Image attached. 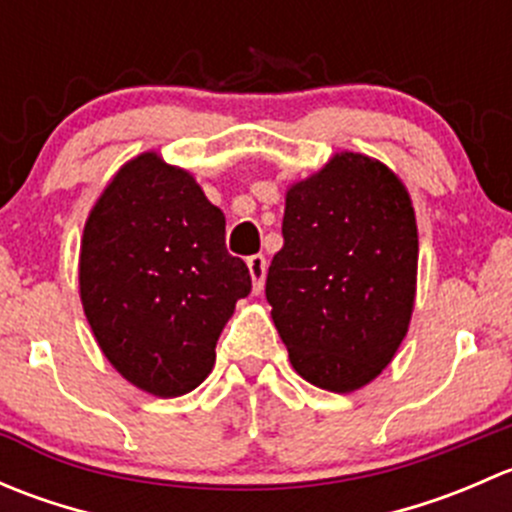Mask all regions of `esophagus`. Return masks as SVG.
I'll return each mask as SVG.
<instances>
[{
    "label": "esophagus",
    "mask_w": 512,
    "mask_h": 512,
    "mask_svg": "<svg viewBox=\"0 0 512 512\" xmlns=\"http://www.w3.org/2000/svg\"><path fill=\"white\" fill-rule=\"evenodd\" d=\"M247 267H250L252 292L260 294L262 287H265V275H267V260H265V255H252V257H247Z\"/></svg>",
    "instance_id": "obj_1"
}]
</instances>
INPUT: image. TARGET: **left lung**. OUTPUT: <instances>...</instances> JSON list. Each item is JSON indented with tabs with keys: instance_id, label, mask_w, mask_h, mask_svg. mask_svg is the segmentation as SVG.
<instances>
[{
	"instance_id": "1",
	"label": "left lung",
	"mask_w": 512,
	"mask_h": 512,
	"mask_svg": "<svg viewBox=\"0 0 512 512\" xmlns=\"http://www.w3.org/2000/svg\"><path fill=\"white\" fill-rule=\"evenodd\" d=\"M282 237L265 294L294 371L334 394L361 389L391 364L414 312L404 183L379 160L337 153L287 190Z\"/></svg>"
}]
</instances>
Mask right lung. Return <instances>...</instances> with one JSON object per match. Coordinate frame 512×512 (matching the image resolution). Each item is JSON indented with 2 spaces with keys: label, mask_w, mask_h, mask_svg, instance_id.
Returning <instances> with one entry per match:
<instances>
[{
  "label": "right lung",
  "mask_w": 512,
  "mask_h": 512,
  "mask_svg": "<svg viewBox=\"0 0 512 512\" xmlns=\"http://www.w3.org/2000/svg\"><path fill=\"white\" fill-rule=\"evenodd\" d=\"M86 319L113 369L173 399L213 371L250 270L225 247V215L158 153L128 160L96 200L79 257Z\"/></svg>",
  "instance_id": "obj_1"
}]
</instances>
